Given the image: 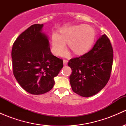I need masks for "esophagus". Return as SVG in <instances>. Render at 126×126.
I'll return each instance as SVG.
<instances>
[{
    "instance_id": "34e87169",
    "label": "esophagus",
    "mask_w": 126,
    "mask_h": 126,
    "mask_svg": "<svg viewBox=\"0 0 126 126\" xmlns=\"http://www.w3.org/2000/svg\"><path fill=\"white\" fill-rule=\"evenodd\" d=\"M68 60H63V65L66 66L68 64Z\"/></svg>"
}]
</instances>
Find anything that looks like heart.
<instances>
[{"instance_id":"heart-1","label":"heart","mask_w":126,"mask_h":126,"mask_svg":"<svg viewBox=\"0 0 126 126\" xmlns=\"http://www.w3.org/2000/svg\"><path fill=\"white\" fill-rule=\"evenodd\" d=\"M60 33H54L51 39L52 52L57 56L66 51V43L75 54H83L90 49L95 39L94 30L84 24L63 27Z\"/></svg>"}]
</instances>
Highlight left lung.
<instances>
[{
	"label": "left lung",
	"instance_id": "obj_1",
	"mask_svg": "<svg viewBox=\"0 0 126 126\" xmlns=\"http://www.w3.org/2000/svg\"><path fill=\"white\" fill-rule=\"evenodd\" d=\"M113 61L112 46L103 35L88 52L68 62L72 69L69 81L72 91L85 97L99 92L110 79Z\"/></svg>",
	"mask_w": 126,
	"mask_h": 126
}]
</instances>
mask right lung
I'll return each mask as SVG.
<instances>
[{
    "label": "right lung",
    "instance_id": "obj_1",
    "mask_svg": "<svg viewBox=\"0 0 126 126\" xmlns=\"http://www.w3.org/2000/svg\"><path fill=\"white\" fill-rule=\"evenodd\" d=\"M43 24L29 27L18 36L11 50L13 74L21 87L32 94L50 91L63 67V60L50 52Z\"/></svg>",
    "mask_w": 126,
    "mask_h": 126
}]
</instances>
